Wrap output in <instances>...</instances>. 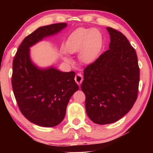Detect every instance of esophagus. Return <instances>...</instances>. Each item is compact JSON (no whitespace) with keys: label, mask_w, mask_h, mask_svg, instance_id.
Segmentation results:
<instances>
[{"label":"esophagus","mask_w":153,"mask_h":153,"mask_svg":"<svg viewBox=\"0 0 153 153\" xmlns=\"http://www.w3.org/2000/svg\"><path fill=\"white\" fill-rule=\"evenodd\" d=\"M74 79H75V81H76L77 84H78L79 86H80L81 83H82V81H83L82 75H81V74H79V73H78V74H77L76 76H75Z\"/></svg>","instance_id":"esophagus-1"}]
</instances>
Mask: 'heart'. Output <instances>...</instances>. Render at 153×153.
Wrapping results in <instances>:
<instances>
[{"instance_id": "1", "label": "heart", "mask_w": 153, "mask_h": 153, "mask_svg": "<svg viewBox=\"0 0 153 153\" xmlns=\"http://www.w3.org/2000/svg\"><path fill=\"white\" fill-rule=\"evenodd\" d=\"M103 44V35L100 30L79 28L69 35L63 45V49L69 54L79 51L81 61L85 64H91L99 58ZM62 58L68 63L72 61L67 56H63Z\"/></svg>"}]
</instances>
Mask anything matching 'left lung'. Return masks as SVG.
Here are the masks:
<instances>
[{
    "label": "left lung",
    "instance_id": "1",
    "mask_svg": "<svg viewBox=\"0 0 153 153\" xmlns=\"http://www.w3.org/2000/svg\"><path fill=\"white\" fill-rule=\"evenodd\" d=\"M106 30L109 49L85 68L81 87L88 116L98 125L116 122L130 111L139 83L135 49L123 33L109 27Z\"/></svg>",
    "mask_w": 153,
    "mask_h": 153
}]
</instances>
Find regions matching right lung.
<instances>
[{"label":"right lung","instance_id":"add662e5","mask_svg":"<svg viewBox=\"0 0 153 153\" xmlns=\"http://www.w3.org/2000/svg\"><path fill=\"white\" fill-rule=\"evenodd\" d=\"M66 23L39 27L21 44L13 60L12 89L19 108L33 124L55 127L62 122L70 98L79 86L75 72H63L51 65L39 68L31 60L30 48L65 28Z\"/></svg>","mask_w":153,"mask_h":153}]
</instances>
